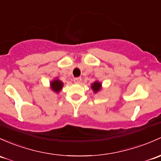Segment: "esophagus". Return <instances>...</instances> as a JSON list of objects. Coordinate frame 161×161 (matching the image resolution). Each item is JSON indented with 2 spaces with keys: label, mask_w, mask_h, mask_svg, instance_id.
<instances>
[{
  "label": "esophagus",
  "mask_w": 161,
  "mask_h": 161,
  "mask_svg": "<svg viewBox=\"0 0 161 161\" xmlns=\"http://www.w3.org/2000/svg\"><path fill=\"white\" fill-rule=\"evenodd\" d=\"M81 81H82V78L81 77H77V78H75V79H74V82L76 84L80 83Z\"/></svg>",
  "instance_id": "1"
}]
</instances>
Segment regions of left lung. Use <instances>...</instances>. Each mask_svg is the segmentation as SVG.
<instances>
[{
  "label": "left lung",
  "mask_w": 161,
  "mask_h": 161,
  "mask_svg": "<svg viewBox=\"0 0 161 161\" xmlns=\"http://www.w3.org/2000/svg\"><path fill=\"white\" fill-rule=\"evenodd\" d=\"M91 88H92V89L93 90L95 93H96V92H98L99 91H100L101 88H102V83L98 82V81H96V82H94L92 84Z\"/></svg>",
  "instance_id": "obj_1"
}]
</instances>
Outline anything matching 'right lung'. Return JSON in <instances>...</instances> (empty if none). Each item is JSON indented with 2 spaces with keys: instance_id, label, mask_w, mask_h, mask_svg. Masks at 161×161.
Listing matches in <instances>:
<instances>
[{
  "instance_id": "obj_1",
  "label": "right lung",
  "mask_w": 161,
  "mask_h": 161,
  "mask_svg": "<svg viewBox=\"0 0 161 161\" xmlns=\"http://www.w3.org/2000/svg\"><path fill=\"white\" fill-rule=\"evenodd\" d=\"M51 89L53 92L58 93L61 90H62V87H63V82L62 81L59 80L58 79H54L53 81H52L50 83Z\"/></svg>"
}]
</instances>
